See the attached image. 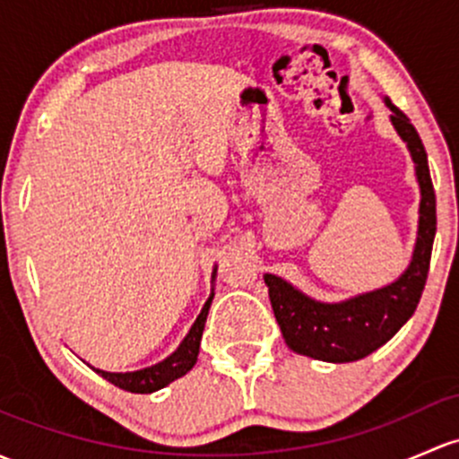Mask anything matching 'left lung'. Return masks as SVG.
I'll return each mask as SVG.
<instances>
[{
  "mask_svg": "<svg viewBox=\"0 0 459 459\" xmlns=\"http://www.w3.org/2000/svg\"><path fill=\"white\" fill-rule=\"evenodd\" d=\"M392 123L411 152L416 162V176L420 182V226L413 250L411 266L392 286L360 294L343 303H318L294 290L283 279L266 274L270 303L288 347L297 354L327 360V363H350L369 356L409 321L420 301L431 264L433 238H436V191L429 173L427 152L416 127L389 99Z\"/></svg>",
  "mask_w": 459,
  "mask_h": 459,
  "instance_id": "left-lung-1",
  "label": "left lung"
}]
</instances>
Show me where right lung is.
I'll return each instance as SVG.
<instances>
[{
  "mask_svg": "<svg viewBox=\"0 0 459 459\" xmlns=\"http://www.w3.org/2000/svg\"><path fill=\"white\" fill-rule=\"evenodd\" d=\"M211 301H213V294H211L209 301L204 303L200 316L195 318V323H193L191 332L186 334V339L182 341V345L178 347L169 359L162 360V363L141 371H127V374H112V371H103V369H96V374L103 376L105 380H109V383L116 385V387L132 394H152L156 392V389H162L165 385L173 383V380L180 378V376H185L197 360L200 339H202V332H204V323H206V315H209Z\"/></svg>",
  "mask_w": 459,
  "mask_h": 459,
  "instance_id": "obj_1",
  "label": "right lung"
}]
</instances>
